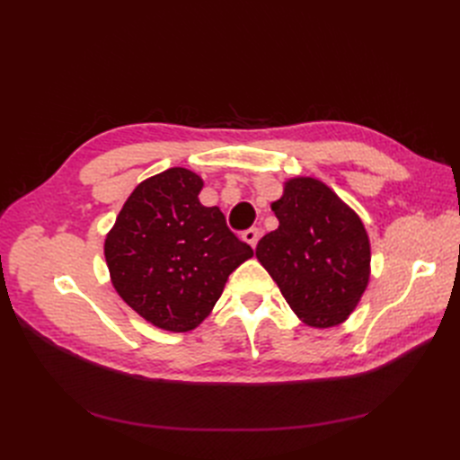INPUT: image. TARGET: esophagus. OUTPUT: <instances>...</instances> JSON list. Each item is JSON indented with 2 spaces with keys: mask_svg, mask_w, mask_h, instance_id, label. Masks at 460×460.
I'll use <instances>...</instances> for the list:
<instances>
[{
  "mask_svg": "<svg viewBox=\"0 0 460 460\" xmlns=\"http://www.w3.org/2000/svg\"><path fill=\"white\" fill-rule=\"evenodd\" d=\"M242 238L255 249V245H257V242H259V238H261V230H259V228H249V230L243 232Z\"/></svg>",
  "mask_w": 460,
  "mask_h": 460,
  "instance_id": "34e87169",
  "label": "esophagus"
}]
</instances>
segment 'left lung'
I'll use <instances>...</instances> for the list:
<instances>
[{"label":"left lung","instance_id":"8db88e82","mask_svg":"<svg viewBox=\"0 0 460 460\" xmlns=\"http://www.w3.org/2000/svg\"><path fill=\"white\" fill-rule=\"evenodd\" d=\"M280 222L257 243V259L305 324L338 326L370 276V243L360 218L326 184L291 178L272 203Z\"/></svg>","mask_w":460,"mask_h":460}]
</instances>
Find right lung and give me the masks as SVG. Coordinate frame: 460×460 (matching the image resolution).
Masks as SVG:
<instances>
[{
    "instance_id": "add662e5",
    "label": "right lung",
    "mask_w": 460,
    "mask_h": 460,
    "mask_svg": "<svg viewBox=\"0 0 460 460\" xmlns=\"http://www.w3.org/2000/svg\"><path fill=\"white\" fill-rule=\"evenodd\" d=\"M201 188L203 180L180 166L144 180L105 240L119 296L163 330L199 326L228 276L253 255L218 207L199 203Z\"/></svg>"
}]
</instances>
